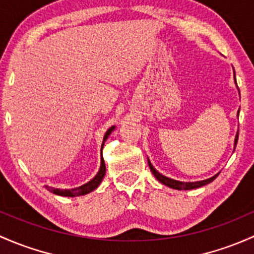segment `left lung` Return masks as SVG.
Masks as SVG:
<instances>
[{"label": "left lung", "mask_w": 254, "mask_h": 254, "mask_svg": "<svg viewBox=\"0 0 254 254\" xmlns=\"http://www.w3.org/2000/svg\"><path fill=\"white\" fill-rule=\"evenodd\" d=\"M234 78H235V71H234ZM236 81V80H235ZM237 90H239V87H237ZM240 92V90H239ZM239 113H240V109L237 111V117H239ZM237 138H239V132H237L236 137H235V142H234V148L236 147V143H237ZM148 161V165H149V169H151L152 174L154 175V178L157 179V180L159 181V183H162L163 185L168 186V188H172V189H175V190H192V189H198V188H202V186L207 185V184L212 183L213 180H214L215 178L219 175L215 174L214 176H212V178L209 179H205V180H201V181H190V183H185V181H179V180H174V179H170V178H167V176H164L161 173L158 172L157 169H154V167L152 165V163L149 162V159L147 158Z\"/></svg>", "instance_id": "obj_1"}]
</instances>
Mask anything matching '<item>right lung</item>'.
I'll list each match as a JSON object with an SVG mask.
<instances>
[{"instance_id":"right-lung-1","label":"right lung","mask_w":254,"mask_h":254,"mask_svg":"<svg viewBox=\"0 0 254 254\" xmlns=\"http://www.w3.org/2000/svg\"><path fill=\"white\" fill-rule=\"evenodd\" d=\"M114 129H116V127H111L106 131L105 136H103L102 146H101V154H102V149H103V146H105L106 140H107V138H108V136L112 134V131H113ZM105 175H106V164H105V161H103V157H101L100 170H98L97 174L93 176V178L89 181V183L84 184V185L79 186V188L65 189V190H62V189L51 188V186H47V185L45 186V188H46L50 192H52V193L58 194V196H64V197L84 196V194H87V193H90V192H92L93 190H96V189H97L98 186H100V184L102 183V180H103V178H105Z\"/></svg>"}]
</instances>
